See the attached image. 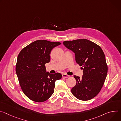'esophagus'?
<instances>
[{
  "instance_id": "1",
  "label": "esophagus",
  "mask_w": 121,
  "mask_h": 121,
  "mask_svg": "<svg viewBox=\"0 0 121 121\" xmlns=\"http://www.w3.org/2000/svg\"><path fill=\"white\" fill-rule=\"evenodd\" d=\"M62 77L63 78H69V76L66 74H63L62 75Z\"/></svg>"
}]
</instances>
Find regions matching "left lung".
<instances>
[{"label": "left lung", "mask_w": 121, "mask_h": 121, "mask_svg": "<svg viewBox=\"0 0 121 121\" xmlns=\"http://www.w3.org/2000/svg\"><path fill=\"white\" fill-rule=\"evenodd\" d=\"M63 44L75 54L76 63L82 66V78L74 75L76 85L71 89L78 99H91L100 91L108 72L104 53L101 47L86 39L65 41Z\"/></svg>", "instance_id": "obj_1"}]
</instances>
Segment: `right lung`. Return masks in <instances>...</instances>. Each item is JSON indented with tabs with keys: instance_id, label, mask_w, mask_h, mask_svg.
<instances>
[{
	"instance_id": "1",
	"label": "right lung",
	"mask_w": 121,
	"mask_h": 121,
	"mask_svg": "<svg viewBox=\"0 0 121 121\" xmlns=\"http://www.w3.org/2000/svg\"><path fill=\"white\" fill-rule=\"evenodd\" d=\"M58 42L38 40L21 51L18 56L16 73L21 89L32 101L47 100L54 92L55 82L62 78L59 73L46 72L45 64L50 61V54Z\"/></svg>"
}]
</instances>
